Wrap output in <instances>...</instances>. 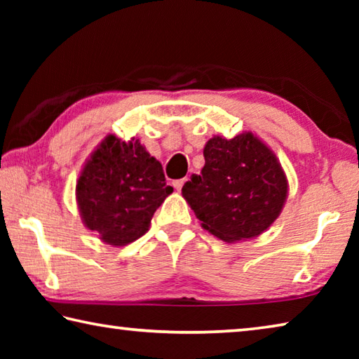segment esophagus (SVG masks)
Instances as JSON below:
<instances>
[{
	"label": "esophagus",
	"mask_w": 359,
	"mask_h": 359,
	"mask_svg": "<svg viewBox=\"0 0 359 359\" xmlns=\"http://www.w3.org/2000/svg\"><path fill=\"white\" fill-rule=\"evenodd\" d=\"M187 182V177L185 179H179V180H174L172 182V187L175 188V190L177 191H180L182 190V187H184V184Z\"/></svg>",
	"instance_id": "esophagus-1"
}]
</instances>
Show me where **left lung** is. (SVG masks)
<instances>
[{
  "label": "left lung",
  "mask_w": 359,
  "mask_h": 359,
  "mask_svg": "<svg viewBox=\"0 0 359 359\" xmlns=\"http://www.w3.org/2000/svg\"><path fill=\"white\" fill-rule=\"evenodd\" d=\"M205 165L182 188L201 226L224 242L258 238L277 220L288 180L274 151L253 133L205 142Z\"/></svg>",
  "instance_id": "8db88e82"
}]
</instances>
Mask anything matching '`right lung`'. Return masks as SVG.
<instances>
[{"mask_svg": "<svg viewBox=\"0 0 359 359\" xmlns=\"http://www.w3.org/2000/svg\"><path fill=\"white\" fill-rule=\"evenodd\" d=\"M172 193L163 166L139 139L107 135L92 151L76 184L85 226L104 244L123 247L141 238L151 217Z\"/></svg>", "mask_w": 359, "mask_h": 359, "instance_id": "1", "label": "right lung"}]
</instances>
